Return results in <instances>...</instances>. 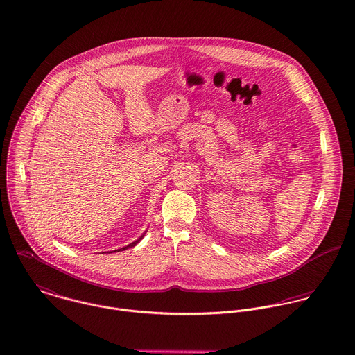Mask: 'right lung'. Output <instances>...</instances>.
Instances as JSON below:
<instances>
[{"mask_svg": "<svg viewBox=\"0 0 355 355\" xmlns=\"http://www.w3.org/2000/svg\"><path fill=\"white\" fill-rule=\"evenodd\" d=\"M142 239V236L141 237H140V239H139V240H136V241H133V243H132V244H129V245H128V247H123V248H121V250H116V251H122V250H128V248H130V247H135V245H136V244H137V243H139V241H140V240H141ZM114 252H115V251H114Z\"/></svg>", "mask_w": 355, "mask_h": 355, "instance_id": "add662e5", "label": "right lung"}]
</instances>
